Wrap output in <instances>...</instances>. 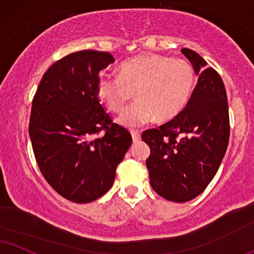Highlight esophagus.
I'll return each instance as SVG.
<instances>
[{"label":"esophagus","instance_id":"esophagus-1","mask_svg":"<svg viewBox=\"0 0 254 254\" xmlns=\"http://www.w3.org/2000/svg\"><path fill=\"white\" fill-rule=\"evenodd\" d=\"M130 134H132V139H133V142H139L140 139H141V135H140V133L137 132V130H132L130 132Z\"/></svg>","mask_w":254,"mask_h":254}]
</instances>
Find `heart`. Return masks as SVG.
<instances>
[{
    "label": "heart",
    "instance_id": "b5f03b06",
    "mask_svg": "<svg viewBox=\"0 0 254 254\" xmlns=\"http://www.w3.org/2000/svg\"><path fill=\"white\" fill-rule=\"evenodd\" d=\"M195 76L189 62L159 54H143L124 62L120 75L101 73L98 95L113 112H121L135 92L137 101L119 118L126 127H140L153 119L168 120L185 108Z\"/></svg>",
    "mask_w": 254,
    "mask_h": 254
}]
</instances>
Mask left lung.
I'll return each mask as SVG.
<instances>
[{"label": "left lung", "mask_w": 254, "mask_h": 254, "mask_svg": "<svg viewBox=\"0 0 254 254\" xmlns=\"http://www.w3.org/2000/svg\"><path fill=\"white\" fill-rule=\"evenodd\" d=\"M181 53L192 64L198 83L186 107L167 124L142 133L151 148L146 160L149 183L162 198L190 201L218 172L230 137L226 89L220 75L192 49Z\"/></svg>", "instance_id": "obj_1"}]
</instances>
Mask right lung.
I'll use <instances>...</instances> for the list:
<instances>
[{
	"instance_id": "1",
	"label": "right lung",
	"mask_w": 254,
	"mask_h": 254,
	"mask_svg": "<svg viewBox=\"0 0 254 254\" xmlns=\"http://www.w3.org/2000/svg\"><path fill=\"white\" fill-rule=\"evenodd\" d=\"M106 52L81 51L43 74L31 107L29 136L37 165L64 198L87 203L107 193L132 145L99 102V71L114 62ZM105 130L99 139L94 133Z\"/></svg>"
}]
</instances>
